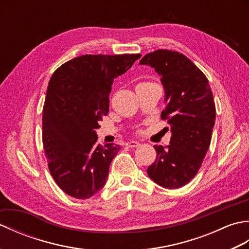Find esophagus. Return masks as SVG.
<instances>
[{
	"mask_svg": "<svg viewBox=\"0 0 249 249\" xmlns=\"http://www.w3.org/2000/svg\"><path fill=\"white\" fill-rule=\"evenodd\" d=\"M126 145L129 146V147H136V146L140 145V143H139V142H137V141H128L127 143H126Z\"/></svg>",
	"mask_w": 249,
	"mask_h": 249,
	"instance_id": "34e87169",
	"label": "esophagus"
}]
</instances>
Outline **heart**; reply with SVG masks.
<instances>
[{"instance_id": "obj_1", "label": "heart", "mask_w": 249, "mask_h": 249, "mask_svg": "<svg viewBox=\"0 0 249 249\" xmlns=\"http://www.w3.org/2000/svg\"><path fill=\"white\" fill-rule=\"evenodd\" d=\"M140 84H142V83H140Z\"/></svg>"}]
</instances>
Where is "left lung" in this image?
Wrapping results in <instances>:
<instances>
[{
	"label": "left lung",
	"mask_w": 249,
	"mask_h": 249,
	"mask_svg": "<svg viewBox=\"0 0 249 249\" xmlns=\"http://www.w3.org/2000/svg\"><path fill=\"white\" fill-rule=\"evenodd\" d=\"M139 64L160 77L166 105L161 119L171 131L167 147L154 145L157 156L147 176L161 187L179 188L195 178L209 150L216 118L212 89L204 73L178 52L156 50Z\"/></svg>",
	"instance_id": "obj_1"
}]
</instances>
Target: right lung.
<instances>
[{"label": "right lung", "mask_w": 249, "mask_h": 249, "mask_svg": "<svg viewBox=\"0 0 249 249\" xmlns=\"http://www.w3.org/2000/svg\"><path fill=\"white\" fill-rule=\"evenodd\" d=\"M140 54L81 55L52 75L43 110V144L51 176L71 197L91 198L107 182L109 167L121 150L97 143L99 121L109 112L113 80Z\"/></svg>", "instance_id": "right-lung-1"}]
</instances>
